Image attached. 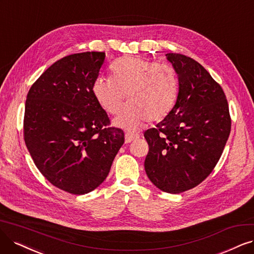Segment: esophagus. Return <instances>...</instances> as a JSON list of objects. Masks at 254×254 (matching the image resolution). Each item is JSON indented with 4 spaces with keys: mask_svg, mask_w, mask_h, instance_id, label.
<instances>
[{
    "mask_svg": "<svg viewBox=\"0 0 254 254\" xmlns=\"http://www.w3.org/2000/svg\"><path fill=\"white\" fill-rule=\"evenodd\" d=\"M125 138H126V143H129V142L134 141V140L138 139L139 135L138 134H134V133H126Z\"/></svg>",
    "mask_w": 254,
    "mask_h": 254,
    "instance_id": "34e87169",
    "label": "esophagus"
}]
</instances>
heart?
<instances>
[{"instance_id":"heart-1","label":"heart","mask_w":254,"mask_h":254,"mask_svg":"<svg viewBox=\"0 0 254 254\" xmlns=\"http://www.w3.org/2000/svg\"><path fill=\"white\" fill-rule=\"evenodd\" d=\"M112 77H97L92 93L99 107L117 114L127 94L128 103L113 120L115 127L135 130L143 122L165 118L175 106L179 82L167 64L140 58H121L111 67Z\"/></svg>"}]
</instances>
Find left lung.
I'll return each mask as SVG.
<instances>
[{"label": "left lung", "mask_w": 254, "mask_h": 254, "mask_svg": "<svg viewBox=\"0 0 254 254\" xmlns=\"http://www.w3.org/2000/svg\"><path fill=\"white\" fill-rule=\"evenodd\" d=\"M178 75L175 106L156 127L145 130L149 151L145 173L159 190L180 193L193 189L217 165L230 134L224 91L198 62L167 53Z\"/></svg>", "instance_id": "1"}]
</instances>
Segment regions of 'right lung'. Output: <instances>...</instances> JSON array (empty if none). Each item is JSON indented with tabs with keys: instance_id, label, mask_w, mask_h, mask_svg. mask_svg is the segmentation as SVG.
Here are the masks:
<instances>
[{
	"instance_id": "obj_1",
	"label": "right lung",
	"mask_w": 254,
	"mask_h": 254,
	"mask_svg": "<svg viewBox=\"0 0 254 254\" xmlns=\"http://www.w3.org/2000/svg\"><path fill=\"white\" fill-rule=\"evenodd\" d=\"M105 52H82L55 62L28 92L24 138L33 162L51 184L84 194L106 180L124 130L110 120L92 93Z\"/></svg>"
}]
</instances>
